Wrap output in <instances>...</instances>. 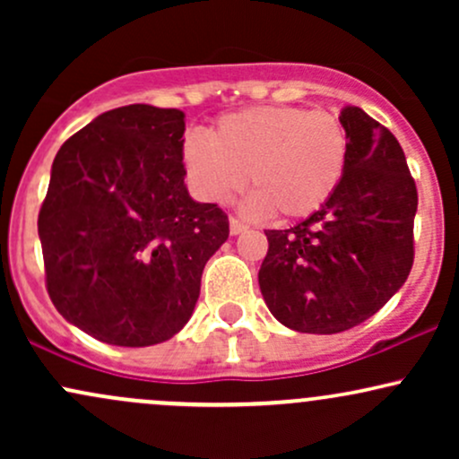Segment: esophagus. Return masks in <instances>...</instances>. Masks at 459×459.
<instances>
[{"label": "esophagus", "mask_w": 459, "mask_h": 459, "mask_svg": "<svg viewBox=\"0 0 459 459\" xmlns=\"http://www.w3.org/2000/svg\"><path fill=\"white\" fill-rule=\"evenodd\" d=\"M229 226H230V235H239V233H246L247 226L244 222H239V220L230 218L229 220Z\"/></svg>", "instance_id": "1"}]
</instances>
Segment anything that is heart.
I'll return each instance as SVG.
<instances>
[{"label":"heart","instance_id":"1","mask_svg":"<svg viewBox=\"0 0 459 459\" xmlns=\"http://www.w3.org/2000/svg\"><path fill=\"white\" fill-rule=\"evenodd\" d=\"M350 142L339 116L296 105L226 114L212 134L183 142L189 187L204 203H226L244 187L246 212L298 220L319 212L343 181Z\"/></svg>","mask_w":459,"mask_h":459}]
</instances>
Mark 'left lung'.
<instances>
[{
	"mask_svg": "<svg viewBox=\"0 0 459 459\" xmlns=\"http://www.w3.org/2000/svg\"><path fill=\"white\" fill-rule=\"evenodd\" d=\"M350 157L328 203L287 230H265L259 287L287 328L336 334L376 315L414 261L419 196L399 142L360 108H345Z\"/></svg>",
	"mask_w": 459,
	"mask_h": 459,
	"instance_id": "obj_1",
	"label": "left lung"
}]
</instances>
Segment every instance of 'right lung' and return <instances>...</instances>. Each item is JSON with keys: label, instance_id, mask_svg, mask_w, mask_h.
<instances>
[{"label": "right lung", "instance_id": "right-lung-1", "mask_svg": "<svg viewBox=\"0 0 459 459\" xmlns=\"http://www.w3.org/2000/svg\"><path fill=\"white\" fill-rule=\"evenodd\" d=\"M183 134L181 109L125 105L68 138L51 166L39 215L47 291L68 324L103 343L172 339L229 239L222 209L189 196Z\"/></svg>", "mask_w": 459, "mask_h": 459}]
</instances>
